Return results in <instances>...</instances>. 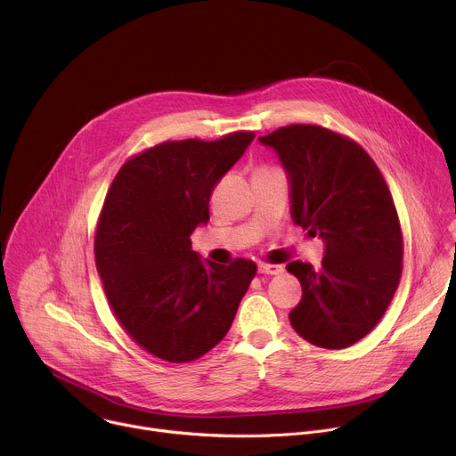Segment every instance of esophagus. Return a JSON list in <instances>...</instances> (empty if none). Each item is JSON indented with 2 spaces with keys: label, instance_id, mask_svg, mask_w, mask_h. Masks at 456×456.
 Returning a JSON list of instances; mask_svg holds the SVG:
<instances>
[{
  "label": "esophagus",
  "instance_id": "obj_1",
  "mask_svg": "<svg viewBox=\"0 0 456 456\" xmlns=\"http://www.w3.org/2000/svg\"><path fill=\"white\" fill-rule=\"evenodd\" d=\"M259 274H271V276H278L283 273V265H273V264H265L262 262L257 265Z\"/></svg>",
  "mask_w": 456,
  "mask_h": 456
}]
</instances>
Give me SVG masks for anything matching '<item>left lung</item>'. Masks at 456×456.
Segmentation results:
<instances>
[{
	"mask_svg": "<svg viewBox=\"0 0 456 456\" xmlns=\"http://www.w3.org/2000/svg\"><path fill=\"white\" fill-rule=\"evenodd\" d=\"M274 148L289 180L292 220L321 236L319 269L290 262L303 289L289 314L308 343L352 346L384 315L403 274L404 241L392 192L371 157L350 137L314 124H290L259 137Z\"/></svg>",
	"mask_w": 456,
	"mask_h": 456,
	"instance_id": "obj_1",
	"label": "left lung"
}]
</instances>
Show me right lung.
<instances>
[{
  "label": "right lung",
  "instance_id": "1",
  "mask_svg": "<svg viewBox=\"0 0 456 456\" xmlns=\"http://www.w3.org/2000/svg\"><path fill=\"white\" fill-rule=\"evenodd\" d=\"M256 135L167 141L124 162L95 227V265L126 334L167 362L206 355L229 332L256 264H204L191 234L209 220L216 182Z\"/></svg>",
  "mask_w": 456,
  "mask_h": 456
}]
</instances>
